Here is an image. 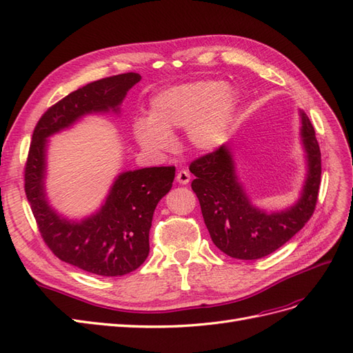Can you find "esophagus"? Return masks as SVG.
<instances>
[{"instance_id":"34e87169","label":"esophagus","mask_w":353,"mask_h":353,"mask_svg":"<svg viewBox=\"0 0 353 353\" xmlns=\"http://www.w3.org/2000/svg\"><path fill=\"white\" fill-rule=\"evenodd\" d=\"M190 179H191V175H190L188 170H185V169L178 170V174H176V183L183 184V185H187V184L190 183Z\"/></svg>"}]
</instances>
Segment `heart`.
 Wrapping results in <instances>:
<instances>
[{"label":"heart","mask_w":353,"mask_h":353,"mask_svg":"<svg viewBox=\"0 0 353 353\" xmlns=\"http://www.w3.org/2000/svg\"><path fill=\"white\" fill-rule=\"evenodd\" d=\"M237 109V94L216 79L176 85L154 95L148 117H137V143L152 154L174 148L172 134L185 130L188 144L199 152H213L223 143Z\"/></svg>","instance_id":"b5f03b06"}]
</instances>
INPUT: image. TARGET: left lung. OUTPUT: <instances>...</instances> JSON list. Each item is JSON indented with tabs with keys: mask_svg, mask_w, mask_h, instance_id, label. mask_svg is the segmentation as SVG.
I'll return each instance as SVG.
<instances>
[{
	"mask_svg": "<svg viewBox=\"0 0 353 353\" xmlns=\"http://www.w3.org/2000/svg\"><path fill=\"white\" fill-rule=\"evenodd\" d=\"M301 119L307 174L301 199L285 210L266 213L252 205L237 178L228 145L222 144L215 152L191 162L190 172L196 176L191 188L200 201L210 239L231 258L253 261L268 256L311 219L321 184V152L314 126L302 110Z\"/></svg>",
	"mask_w": 353,
	"mask_h": 353,
	"instance_id": "8db88e82",
	"label": "left lung"
}]
</instances>
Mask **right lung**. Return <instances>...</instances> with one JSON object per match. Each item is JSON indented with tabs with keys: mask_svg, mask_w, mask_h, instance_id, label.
I'll return each instance as SVG.
<instances>
[{
	"mask_svg": "<svg viewBox=\"0 0 353 353\" xmlns=\"http://www.w3.org/2000/svg\"><path fill=\"white\" fill-rule=\"evenodd\" d=\"M141 77L130 72L94 81L70 92L41 116L25 166V193L42 240L63 262L101 276L135 271L150 252L153 213L175 178V166L128 170L113 183L99 212L81 222L57 215L44 188L47 138L90 113L114 112Z\"/></svg>",
	"mask_w": 353,
	"mask_h": 353,
	"instance_id": "add662e5",
	"label": "right lung"
}]
</instances>
